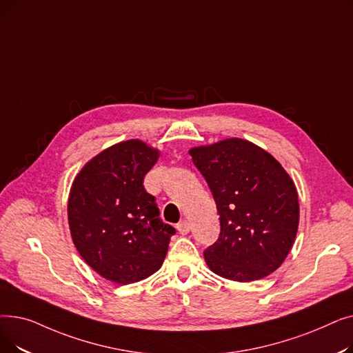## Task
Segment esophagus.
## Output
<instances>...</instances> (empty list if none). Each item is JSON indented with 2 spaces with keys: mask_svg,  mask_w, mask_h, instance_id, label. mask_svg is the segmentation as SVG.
Here are the masks:
<instances>
[{
  "mask_svg": "<svg viewBox=\"0 0 353 353\" xmlns=\"http://www.w3.org/2000/svg\"><path fill=\"white\" fill-rule=\"evenodd\" d=\"M177 230L180 232V234H188L190 232V223L188 220H181L177 225Z\"/></svg>",
  "mask_w": 353,
  "mask_h": 353,
  "instance_id": "obj_1",
  "label": "esophagus"
}]
</instances>
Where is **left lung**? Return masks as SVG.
<instances>
[{
	"label": "left lung",
	"instance_id": "left-lung-1",
	"mask_svg": "<svg viewBox=\"0 0 353 353\" xmlns=\"http://www.w3.org/2000/svg\"><path fill=\"white\" fill-rule=\"evenodd\" d=\"M212 190L220 220L205 252L209 269L234 282L263 279L285 262L299 226L298 190L262 147L225 139L189 150Z\"/></svg>",
	"mask_w": 353,
	"mask_h": 353
}]
</instances>
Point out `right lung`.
I'll return each mask as SVG.
<instances>
[{"label": "right lung", "instance_id": "obj_1", "mask_svg": "<svg viewBox=\"0 0 353 353\" xmlns=\"http://www.w3.org/2000/svg\"><path fill=\"white\" fill-rule=\"evenodd\" d=\"M160 150L139 139L88 160L68 194V226L84 262L104 279L128 285L156 273L174 228L163 223L143 180Z\"/></svg>", "mask_w": 353, "mask_h": 353}]
</instances>
